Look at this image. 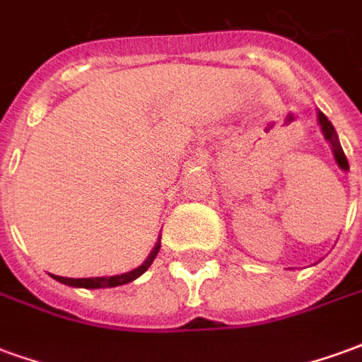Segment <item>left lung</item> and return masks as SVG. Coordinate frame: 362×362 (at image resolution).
<instances>
[{"mask_svg":"<svg viewBox=\"0 0 362 362\" xmlns=\"http://www.w3.org/2000/svg\"><path fill=\"white\" fill-rule=\"evenodd\" d=\"M318 122L320 126H322V134H324V137H326L327 141L332 143V147H334V155L335 160H337V165L341 166L343 170H349V160H347L345 153H343L341 145H339V139H337V134H335L334 126H332V122H329L322 112H318Z\"/></svg>","mask_w":362,"mask_h":362,"instance_id":"left-lung-1","label":"left lung"}]
</instances>
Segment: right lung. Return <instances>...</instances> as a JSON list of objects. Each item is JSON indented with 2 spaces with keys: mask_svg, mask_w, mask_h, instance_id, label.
Here are the masks:
<instances>
[{
  "mask_svg": "<svg viewBox=\"0 0 362 362\" xmlns=\"http://www.w3.org/2000/svg\"><path fill=\"white\" fill-rule=\"evenodd\" d=\"M158 250H160V238H158L157 246L153 248V252L149 254V258L143 262L141 266L134 269V272L122 273V275H114V277H85V279H71V277H59V275H54V279L59 281V283H66L69 287H83V288H106V287H118V285H126L129 281L137 279L141 273H145L149 269V266L153 264V259L157 258Z\"/></svg>",
  "mask_w": 362,
  "mask_h": 362,
  "instance_id": "add662e5",
  "label": "right lung"
}]
</instances>
